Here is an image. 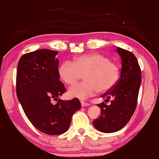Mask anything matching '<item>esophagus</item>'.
<instances>
[{"mask_svg": "<svg viewBox=\"0 0 159 159\" xmlns=\"http://www.w3.org/2000/svg\"><path fill=\"white\" fill-rule=\"evenodd\" d=\"M81 104H82V107H86V106L89 105V103L85 102H84V101H81Z\"/></svg>", "mask_w": 159, "mask_h": 159, "instance_id": "obj_1", "label": "esophagus"}]
</instances>
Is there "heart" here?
<instances>
[{"label":"heart","instance_id":"b5f03b06","mask_svg":"<svg viewBox=\"0 0 159 159\" xmlns=\"http://www.w3.org/2000/svg\"><path fill=\"white\" fill-rule=\"evenodd\" d=\"M59 73L68 85L75 84L83 75L84 82L72 86L68 94L71 98L85 99L98 91L106 93L113 89L119 80L120 69L107 57L94 53L79 57L73 63L64 61Z\"/></svg>","mask_w":159,"mask_h":159}]
</instances>
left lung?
Listing matches in <instances>:
<instances>
[{"label": "left lung", "instance_id": "8db88e82", "mask_svg": "<svg viewBox=\"0 0 159 159\" xmlns=\"http://www.w3.org/2000/svg\"><path fill=\"white\" fill-rule=\"evenodd\" d=\"M116 50L121 58L120 77L113 89L102 95L107 100L113 98L111 104H98L101 115L93 121L95 128L103 133L116 132L128 123L135 111L141 84V71L135 55L119 47Z\"/></svg>", "mask_w": 159, "mask_h": 159}]
</instances>
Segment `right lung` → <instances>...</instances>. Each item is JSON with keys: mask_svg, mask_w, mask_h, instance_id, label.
Segmentation results:
<instances>
[{"mask_svg": "<svg viewBox=\"0 0 159 159\" xmlns=\"http://www.w3.org/2000/svg\"><path fill=\"white\" fill-rule=\"evenodd\" d=\"M57 51L41 49L26 53L19 59L16 95L33 126L48 135H59L69 128L72 116L81 108L77 98L62 100L66 88L59 80ZM52 99L58 100L53 105Z\"/></svg>", "mask_w": 159, "mask_h": 159, "instance_id": "obj_1", "label": "right lung"}]
</instances>
